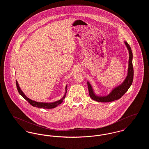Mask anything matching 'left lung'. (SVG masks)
Wrapping results in <instances>:
<instances>
[{
    "label": "left lung",
    "mask_w": 149,
    "mask_h": 149,
    "mask_svg": "<svg viewBox=\"0 0 149 149\" xmlns=\"http://www.w3.org/2000/svg\"><path fill=\"white\" fill-rule=\"evenodd\" d=\"M128 52H129V61L127 77L124 81L120 85L114 88L111 93L106 96H98L95 94L93 89L92 86L89 82L87 81L88 91L90 97L92 99L98 102H109L120 98L128 91L132 85L134 78V68L132 65L133 55L131 47L126 41L124 42Z\"/></svg>",
    "instance_id": "8db88e82"
}]
</instances>
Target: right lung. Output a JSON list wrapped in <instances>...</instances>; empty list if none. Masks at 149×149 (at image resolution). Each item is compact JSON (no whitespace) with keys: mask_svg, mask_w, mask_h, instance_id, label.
Wrapping results in <instances>:
<instances>
[{"mask_svg":"<svg viewBox=\"0 0 149 149\" xmlns=\"http://www.w3.org/2000/svg\"><path fill=\"white\" fill-rule=\"evenodd\" d=\"M16 85H17V90L18 91L19 93L20 94V95H21L22 96L26 99V100L28 101L29 103L32 105V106L36 107L38 108H44V109H51V108H55L56 107L58 106L59 104H60L63 102L64 98L66 97V89H67V85L65 87V93L64 94L63 97L60 100L54 102H52V103H45V102H36L34 100H32L31 99L29 98L28 97H27V96L23 93V92L22 91L19 84L18 83V81L16 80Z\"/></svg>","mask_w":149,"mask_h":149,"instance_id":"right-lung-1","label":"right lung"}]
</instances>
